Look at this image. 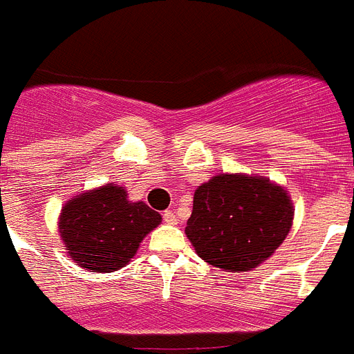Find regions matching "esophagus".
Returning <instances> with one entry per match:
<instances>
[{"label": "esophagus", "instance_id": "1", "mask_svg": "<svg viewBox=\"0 0 354 354\" xmlns=\"http://www.w3.org/2000/svg\"><path fill=\"white\" fill-rule=\"evenodd\" d=\"M163 222L169 223V225H176V223H178L176 214H174L172 211H165V212H163Z\"/></svg>", "mask_w": 354, "mask_h": 354}]
</instances>
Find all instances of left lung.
<instances>
[{
	"instance_id": "1",
	"label": "left lung",
	"mask_w": 354,
	"mask_h": 354,
	"mask_svg": "<svg viewBox=\"0 0 354 354\" xmlns=\"http://www.w3.org/2000/svg\"><path fill=\"white\" fill-rule=\"evenodd\" d=\"M292 218L286 187L266 176L225 172L196 189L185 234L207 263L245 272L274 254L291 231Z\"/></svg>"
}]
</instances>
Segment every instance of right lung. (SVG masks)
Instances as JSON below:
<instances>
[{"label":"right lung","instance_id":"1","mask_svg":"<svg viewBox=\"0 0 354 354\" xmlns=\"http://www.w3.org/2000/svg\"><path fill=\"white\" fill-rule=\"evenodd\" d=\"M160 223V212L145 202H131L118 183L68 198L57 218L68 258L91 272H112L127 266L143 238Z\"/></svg>","mask_w":354,"mask_h":354}]
</instances>
